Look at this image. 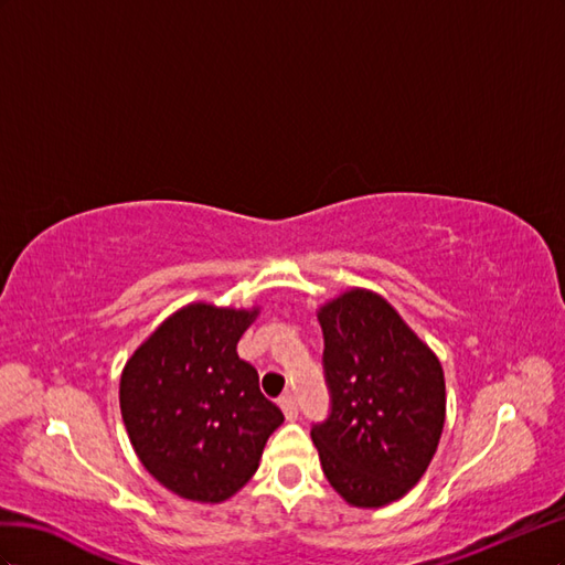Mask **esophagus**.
I'll return each mask as SVG.
<instances>
[{"mask_svg":"<svg viewBox=\"0 0 565 565\" xmlns=\"http://www.w3.org/2000/svg\"><path fill=\"white\" fill-rule=\"evenodd\" d=\"M279 407H281V412H284V416L288 418V422H294V418L298 416V402H296V397L294 395H281L279 397Z\"/></svg>","mask_w":565,"mask_h":565,"instance_id":"34e87169","label":"esophagus"}]
</instances>
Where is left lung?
Listing matches in <instances>:
<instances>
[{"mask_svg":"<svg viewBox=\"0 0 565 565\" xmlns=\"http://www.w3.org/2000/svg\"><path fill=\"white\" fill-rule=\"evenodd\" d=\"M327 422L312 443L331 488L348 504L379 509L405 497L438 449L445 426L440 360L393 305L350 288L319 308Z\"/></svg>","mask_w":565,"mask_h":565,"instance_id":"1","label":"left lung"}]
</instances>
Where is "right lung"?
<instances>
[{
  "instance_id": "add662e5",
  "label": "right lung",
  "mask_w": 565,
  "mask_h": 565,
  "mask_svg": "<svg viewBox=\"0 0 565 565\" xmlns=\"http://www.w3.org/2000/svg\"><path fill=\"white\" fill-rule=\"evenodd\" d=\"M257 308L191 302L143 341L120 376V412L139 461L160 486L217 504L257 471L281 409L260 393L236 343Z\"/></svg>"
}]
</instances>
